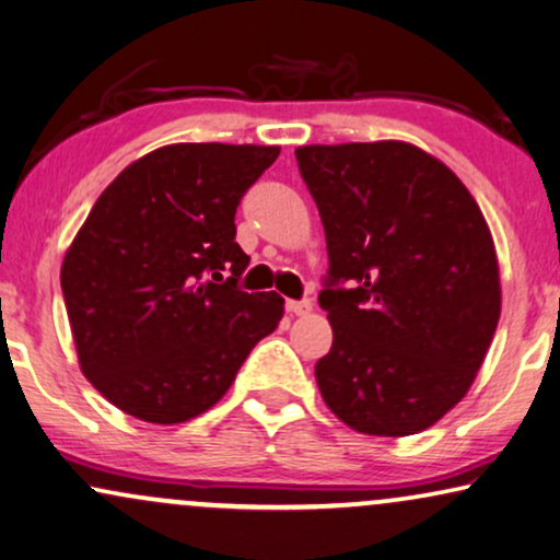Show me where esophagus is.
I'll return each mask as SVG.
<instances>
[{
	"label": "esophagus",
	"instance_id": "obj_1",
	"mask_svg": "<svg viewBox=\"0 0 560 560\" xmlns=\"http://www.w3.org/2000/svg\"><path fill=\"white\" fill-rule=\"evenodd\" d=\"M310 310H313V302L310 300H287V313L307 315Z\"/></svg>",
	"mask_w": 560,
	"mask_h": 560
}]
</instances>
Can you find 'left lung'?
Listing matches in <instances>:
<instances>
[{"mask_svg": "<svg viewBox=\"0 0 560 560\" xmlns=\"http://www.w3.org/2000/svg\"><path fill=\"white\" fill-rule=\"evenodd\" d=\"M328 276L332 346L315 380L346 427L408 436L470 390L501 315L499 260L476 198L406 141L300 147Z\"/></svg>", "mask_w": 560, "mask_h": 560, "instance_id": "1", "label": "left lung"}]
</instances>
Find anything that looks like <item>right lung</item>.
I'll use <instances>...</instances> for the list:
<instances>
[{"mask_svg": "<svg viewBox=\"0 0 560 560\" xmlns=\"http://www.w3.org/2000/svg\"><path fill=\"white\" fill-rule=\"evenodd\" d=\"M279 147L167 144L103 190L61 264L82 374L133 419L183 423L230 390L284 300L247 294L235 243L245 190Z\"/></svg>", "mask_w": 560, "mask_h": 560, "instance_id": "obj_1", "label": "right lung"}]
</instances>
